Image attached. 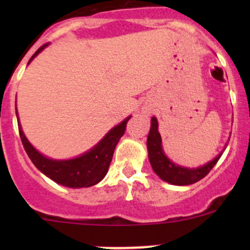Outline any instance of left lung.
<instances>
[{
	"label": "left lung",
	"instance_id": "obj_1",
	"mask_svg": "<svg viewBox=\"0 0 250 250\" xmlns=\"http://www.w3.org/2000/svg\"><path fill=\"white\" fill-rule=\"evenodd\" d=\"M147 150L148 160H150L155 173L162 180L173 184V185H190V184L197 183L213 169L219 158L221 157L220 153L213 161L204 165L203 167L192 168V169L176 166L169 158H167V156L163 152L162 139L158 133V123L156 117H152L151 120V129L147 137Z\"/></svg>",
	"mask_w": 250,
	"mask_h": 250
}]
</instances>
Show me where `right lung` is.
I'll return each mask as SVG.
<instances>
[{
    "instance_id": "obj_1",
    "label": "right lung",
    "mask_w": 250,
    "mask_h": 250,
    "mask_svg": "<svg viewBox=\"0 0 250 250\" xmlns=\"http://www.w3.org/2000/svg\"><path fill=\"white\" fill-rule=\"evenodd\" d=\"M46 46L47 44H43L42 47H40L29 60V62ZM129 118L130 116L125 118L122 123L112 128L105 135L104 139L97 146H94L92 150L80 157L66 161H55L44 157L27 141L20 125H18V127H19V134L22 146H24L30 160L36 166V168H39L42 173L46 174L48 178L54 180L55 183L62 186H67V188H89V186L95 185L106 175L111 160H112L113 151H115L116 145L120 141L121 137L125 134Z\"/></svg>"
}]
</instances>
